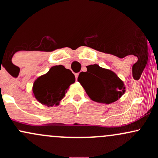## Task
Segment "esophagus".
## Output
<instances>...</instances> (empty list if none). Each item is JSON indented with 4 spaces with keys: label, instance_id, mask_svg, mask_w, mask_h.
I'll use <instances>...</instances> for the list:
<instances>
[{
    "label": "esophagus",
    "instance_id": "obj_1",
    "mask_svg": "<svg viewBox=\"0 0 158 158\" xmlns=\"http://www.w3.org/2000/svg\"><path fill=\"white\" fill-rule=\"evenodd\" d=\"M75 77H76V79H77V80L78 77H79V73H76L75 74Z\"/></svg>",
    "mask_w": 158,
    "mask_h": 158
}]
</instances>
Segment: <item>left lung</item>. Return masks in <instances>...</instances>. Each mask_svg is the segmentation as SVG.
Listing matches in <instances>:
<instances>
[{"label":"left lung","mask_w":158,"mask_h":158,"mask_svg":"<svg viewBox=\"0 0 158 158\" xmlns=\"http://www.w3.org/2000/svg\"><path fill=\"white\" fill-rule=\"evenodd\" d=\"M78 81L94 102L110 104L116 102L126 92L123 80L114 71L92 64L87 67V72H81Z\"/></svg>","instance_id":"1"}]
</instances>
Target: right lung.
<instances>
[{
    "instance_id": "right-lung-1",
    "label": "right lung",
    "mask_w": 158,
    "mask_h": 158,
    "mask_svg": "<svg viewBox=\"0 0 158 158\" xmlns=\"http://www.w3.org/2000/svg\"><path fill=\"white\" fill-rule=\"evenodd\" d=\"M75 80V76L69 69L63 65H56L35 79L32 86V96L44 106H58Z\"/></svg>"
}]
</instances>
